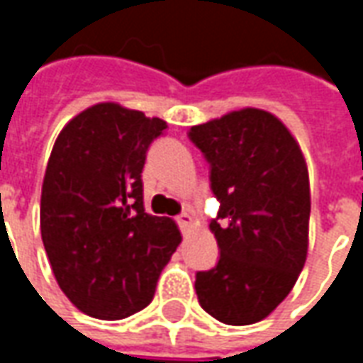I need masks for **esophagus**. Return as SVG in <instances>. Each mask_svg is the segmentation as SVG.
<instances>
[{
    "mask_svg": "<svg viewBox=\"0 0 363 363\" xmlns=\"http://www.w3.org/2000/svg\"><path fill=\"white\" fill-rule=\"evenodd\" d=\"M177 221H179V225L182 228V231H186L189 228H192V216H190V213H181V216L177 218Z\"/></svg>",
    "mask_w": 363,
    "mask_h": 363,
    "instance_id": "1",
    "label": "esophagus"
}]
</instances>
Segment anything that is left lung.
<instances>
[{"label":"left lung","instance_id":"obj_1","mask_svg":"<svg viewBox=\"0 0 363 363\" xmlns=\"http://www.w3.org/2000/svg\"><path fill=\"white\" fill-rule=\"evenodd\" d=\"M220 200L210 231L220 260L196 274L206 313L225 325L259 323L286 299L303 270L311 190L303 153L280 118L241 108L192 126Z\"/></svg>","mask_w":363,"mask_h":363}]
</instances>
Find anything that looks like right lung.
Instances as JSON below:
<instances>
[{
	"instance_id": "add662e5",
	"label": "right lung",
	"mask_w": 363,
	"mask_h": 363,
	"mask_svg": "<svg viewBox=\"0 0 363 363\" xmlns=\"http://www.w3.org/2000/svg\"><path fill=\"white\" fill-rule=\"evenodd\" d=\"M167 122L118 103L79 112L46 165L40 233L60 289L89 317L126 319L147 307L181 243L171 218L143 208L142 169Z\"/></svg>"
}]
</instances>
